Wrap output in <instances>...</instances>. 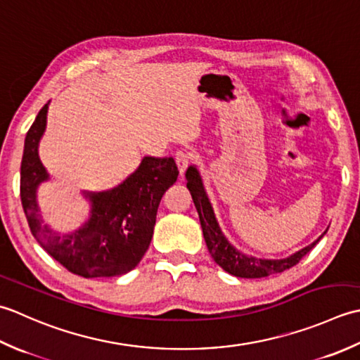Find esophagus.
<instances>
[{"instance_id":"obj_1","label":"esophagus","mask_w":360,"mask_h":360,"mask_svg":"<svg viewBox=\"0 0 360 360\" xmlns=\"http://www.w3.org/2000/svg\"><path fill=\"white\" fill-rule=\"evenodd\" d=\"M194 160V153L193 152H188V150H179L175 153V161H177V166H179V171L180 174H185L188 166L193 163Z\"/></svg>"}]
</instances>
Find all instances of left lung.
I'll use <instances>...</instances> for the list:
<instances>
[{"label": "left lung", "mask_w": 360, "mask_h": 360, "mask_svg": "<svg viewBox=\"0 0 360 360\" xmlns=\"http://www.w3.org/2000/svg\"><path fill=\"white\" fill-rule=\"evenodd\" d=\"M186 180V186L191 195H193L197 212H199L203 238L205 242H207L208 252L212 256V259L216 261V264H219V266L230 275L239 278H264L274 274H281L284 270L293 267L295 264L302 261L303 256L306 253H309L312 248L317 245V242L323 238V234L328 231L326 230L317 240H314L311 245H307L300 252L283 259H261L255 258V256L244 255L230 244L229 239H226L225 234L222 233L221 226H219L214 211H212L208 199V194L203 188L202 177L195 166L188 167Z\"/></svg>", "instance_id": "left-lung-1"}]
</instances>
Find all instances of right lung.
<instances>
[{
  "label": "right lung",
  "mask_w": 360,
  "mask_h": 360,
  "mask_svg": "<svg viewBox=\"0 0 360 360\" xmlns=\"http://www.w3.org/2000/svg\"><path fill=\"white\" fill-rule=\"evenodd\" d=\"M48 105L49 102L43 105L27 130L21 160L20 195L32 236L75 275L112 278L127 274L148 252L161 197L177 181V165L172 157H144L121 185L102 193H84L91 210L80 229L67 234L51 230L43 224L37 203L39 185L49 179L39 157Z\"/></svg>",
  "instance_id": "obj_1"
}]
</instances>
